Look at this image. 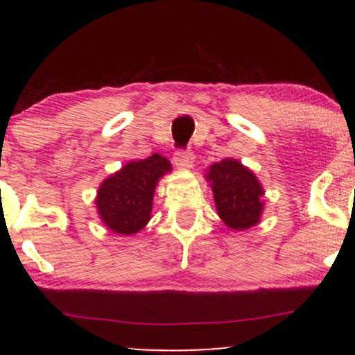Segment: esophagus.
Listing matches in <instances>:
<instances>
[{"mask_svg":"<svg viewBox=\"0 0 355 355\" xmlns=\"http://www.w3.org/2000/svg\"><path fill=\"white\" fill-rule=\"evenodd\" d=\"M173 162L180 170H190L191 166H193L195 155L191 153L190 150H178V152L175 153Z\"/></svg>","mask_w":355,"mask_h":355,"instance_id":"1","label":"esophagus"}]
</instances>
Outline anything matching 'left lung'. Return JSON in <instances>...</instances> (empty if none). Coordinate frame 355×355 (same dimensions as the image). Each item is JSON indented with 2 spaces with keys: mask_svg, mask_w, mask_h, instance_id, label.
I'll use <instances>...</instances> for the list:
<instances>
[{
  "mask_svg": "<svg viewBox=\"0 0 355 355\" xmlns=\"http://www.w3.org/2000/svg\"><path fill=\"white\" fill-rule=\"evenodd\" d=\"M207 180L214 191L218 217L232 230H247L263 211V189L252 170L235 158L210 165Z\"/></svg>",
  "mask_w": 355,
  "mask_h": 355,
  "instance_id": "1",
  "label": "left lung"
}]
</instances>
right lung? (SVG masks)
I'll use <instances>...</instances> for the list:
<instances>
[{
	"label": "right lung",
	"instance_id": "1",
	"mask_svg": "<svg viewBox=\"0 0 355 355\" xmlns=\"http://www.w3.org/2000/svg\"><path fill=\"white\" fill-rule=\"evenodd\" d=\"M170 170L172 164L155 153L145 160L128 162L105 178L95 200L101 222L115 234H138L152 218L155 187Z\"/></svg>",
	"mask_w": 355,
	"mask_h": 355
}]
</instances>
